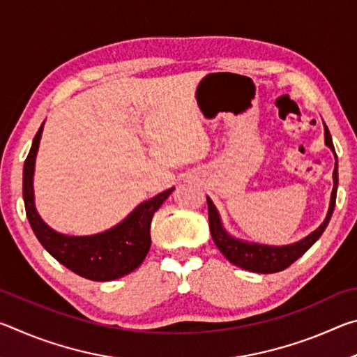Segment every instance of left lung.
Listing matches in <instances>:
<instances>
[{"label":"left lung","mask_w":357,"mask_h":357,"mask_svg":"<svg viewBox=\"0 0 357 357\" xmlns=\"http://www.w3.org/2000/svg\"><path fill=\"white\" fill-rule=\"evenodd\" d=\"M324 142L335 155V168H334V174H332V178H334V187H332V193H331L328 215H326L324 222L315 229V231L310 233L307 238L298 241V243L289 244V245H263V244L247 243V241L233 238L231 234H228L227 229L223 228L219 211H217V208L214 206L213 200H211L209 197H206L211 236H213L215 245L219 247V250L223 253V257H225L229 263L238 266V268L252 271V273H258V274L279 273V271H283L287 269L288 266H291L296 259L304 255V253L319 239L326 227H328L332 213H334L337 187H338L337 154L334 149V143H332V137L329 134V129L326 128V124H324Z\"/></svg>","instance_id":"1"}]
</instances>
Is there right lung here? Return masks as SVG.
<instances>
[{
  "label": "right lung",
  "instance_id": "right-lung-1",
  "mask_svg": "<svg viewBox=\"0 0 357 357\" xmlns=\"http://www.w3.org/2000/svg\"><path fill=\"white\" fill-rule=\"evenodd\" d=\"M44 124L36 134L23 165V202L36 238L50 255L72 273L96 282L119 279L132 273L146 258L151 247V220L174 187L138 204L118 225L91 236H68L50 228L34 206V164Z\"/></svg>",
  "mask_w": 357,
  "mask_h": 357
}]
</instances>
